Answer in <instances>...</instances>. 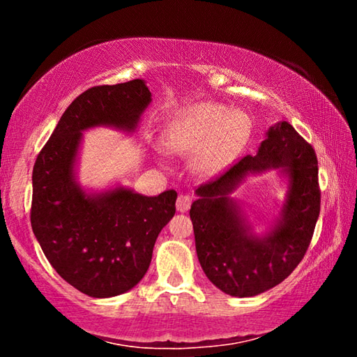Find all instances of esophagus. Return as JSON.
<instances>
[{
  "label": "esophagus",
  "mask_w": 357,
  "mask_h": 357,
  "mask_svg": "<svg viewBox=\"0 0 357 357\" xmlns=\"http://www.w3.org/2000/svg\"><path fill=\"white\" fill-rule=\"evenodd\" d=\"M192 204V198L189 195H179L178 200H176V208L179 213H185L187 209L190 208Z\"/></svg>",
  "instance_id": "34e87169"
}]
</instances>
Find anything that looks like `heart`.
Returning <instances> with one entry per match:
<instances>
[{
    "instance_id": "obj_1",
    "label": "heart",
    "mask_w": 357,
    "mask_h": 357,
    "mask_svg": "<svg viewBox=\"0 0 357 357\" xmlns=\"http://www.w3.org/2000/svg\"><path fill=\"white\" fill-rule=\"evenodd\" d=\"M252 129V118L244 110L198 102L172 114L165 124V140L173 153L197 154L198 170L215 176L243 153Z\"/></svg>"
}]
</instances>
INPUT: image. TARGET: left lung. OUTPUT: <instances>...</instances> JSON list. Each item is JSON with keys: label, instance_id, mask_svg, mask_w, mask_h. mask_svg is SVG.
<instances>
[{"label": "left lung", "instance_id": "1", "mask_svg": "<svg viewBox=\"0 0 357 357\" xmlns=\"http://www.w3.org/2000/svg\"><path fill=\"white\" fill-rule=\"evenodd\" d=\"M275 169L287 181L280 215L263 235L231 193L249 176ZM190 206L198 261L234 298H252L283 282L304 258L319 215L315 151L287 121L271 126L255 155L195 190Z\"/></svg>", "mask_w": 357, "mask_h": 357}]
</instances>
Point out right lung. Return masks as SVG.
<instances>
[{
  "mask_svg": "<svg viewBox=\"0 0 357 357\" xmlns=\"http://www.w3.org/2000/svg\"><path fill=\"white\" fill-rule=\"evenodd\" d=\"M151 100L140 78L88 89L63 113L33 168L34 236L53 269L91 298L134 288L146 274L160 229L176 213V190L157 197L123 184L88 190L77 178L83 132L134 134Z\"/></svg>",
  "mask_w": 357,
  "mask_h": 357,
  "instance_id": "add662e5",
  "label": "right lung"
}]
</instances>
